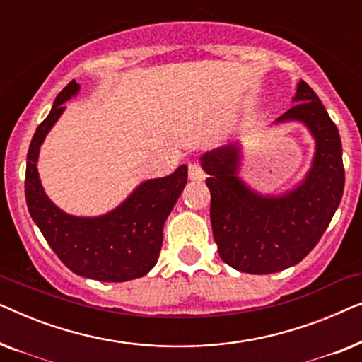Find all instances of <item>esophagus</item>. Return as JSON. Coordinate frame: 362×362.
I'll return each instance as SVG.
<instances>
[{
    "label": "esophagus",
    "instance_id": "esophagus-1",
    "mask_svg": "<svg viewBox=\"0 0 362 362\" xmlns=\"http://www.w3.org/2000/svg\"><path fill=\"white\" fill-rule=\"evenodd\" d=\"M187 171H189V180L192 181H202L206 177L204 170H202L197 161H191L189 166H187Z\"/></svg>",
    "mask_w": 362,
    "mask_h": 362
}]
</instances>
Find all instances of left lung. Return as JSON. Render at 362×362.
<instances>
[{"label":"left lung","mask_w":362,"mask_h":362,"mask_svg":"<svg viewBox=\"0 0 362 362\" xmlns=\"http://www.w3.org/2000/svg\"><path fill=\"white\" fill-rule=\"evenodd\" d=\"M296 102L276 123L298 120L315 138L308 175L284 196H262L239 177L240 151L221 146L201 158L209 175L211 224L221 259L245 274L285 270L305 259L328 229L344 191L339 132L308 83L300 81Z\"/></svg>","instance_id":"8db88e82"}]
</instances>
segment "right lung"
Listing matches in <instances>:
<instances>
[{"instance_id": "obj_1", "label": "right lung", "mask_w": 362, "mask_h": 362, "mask_svg": "<svg viewBox=\"0 0 362 362\" xmlns=\"http://www.w3.org/2000/svg\"><path fill=\"white\" fill-rule=\"evenodd\" d=\"M78 83L62 88L34 133L28 151L24 192L29 214L62 264L74 274L98 281H127L146 275L160 257L163 227L187 182L182 165L170 176L141 182L117 209L98 217L62 212L44 192L37 156L47 132L64 112V102L76 95Z\"/></svg>"}]
</instances>
